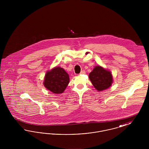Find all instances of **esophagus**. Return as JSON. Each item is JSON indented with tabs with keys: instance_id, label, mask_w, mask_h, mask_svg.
Segmentation results:
<instances>
[{
	"instance_id": "obj_1",
	"label": "esophagus",
	"mask_w": 149,
	"mask_h": 149,
	"mask_svg": "<svg viewBox=\"0 0 149 149\" xmlns=\"http://www.w3.org/2000/svg\"><path fill=\"white\" fill-rule=\"evenodd\" d=\"M85 74V71L84 70H82L80 73V74Z\"/></svg>"
}]
</instances>
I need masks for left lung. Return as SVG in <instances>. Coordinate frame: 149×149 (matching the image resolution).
<instances>
[{
	"mask_svg": "<svg viewBox=\"0 0 149 149\" xmlns=\"http://www.w3.org/2000/svg\"><path fill=\"white\" fill-rule=\"evenodd\" d=\"M89 78L94 87L99 92L109 88L113 83L111 72L101 66H96L89 74Z\"/></svg>",
	"mask_w": 149,
	"mask_h": 149,
	"instance_id": "8db88e82",
	"label": "left lung"
}]
</instances>
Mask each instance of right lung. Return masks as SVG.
Segmentation results:
<instances>
[{
	"label": "right lung",
	"mask_w": 149,
	"mask_h": 149,
	"mask_svg": "<svg viewBox=\"0 0 149 149\" xmlns=\"http://www.w3.org/2000/svg\"><path fill=\"white\" fill-rule=\"evenodd\" d=\"M69 74L63 68L56 66L47 71L44 78L43 85L54 94L64 92L69 83Z\"/></svg>",
	"instance_id": "add662e5"
}]
</instances>
